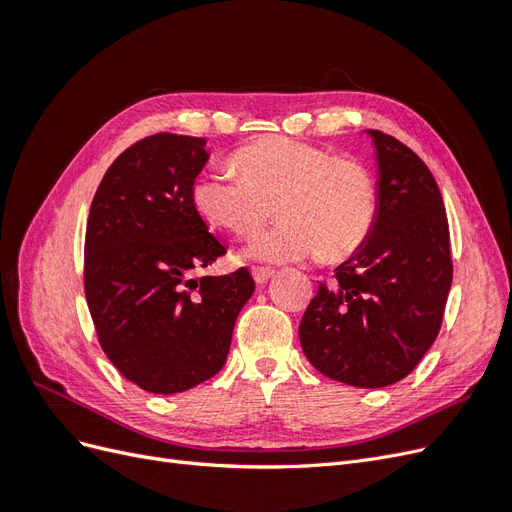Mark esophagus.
<instances>
[{
    "mask_svg": "<svg viewBox=\"0 0 512 512\" xmlns=\"http://www.w3.org/2000/svg\"><path fill=\"white\" fill-rule=\"evenodd\" d=\"M252 275H254L256 284H267L271 277L275 275V271L269 269V267H252Z\"/></svg>",
    "mask_w": 512,
    "mask_h": 512,
    "instance_id": "1",
    "label": "esophagus"
}]
</instances>
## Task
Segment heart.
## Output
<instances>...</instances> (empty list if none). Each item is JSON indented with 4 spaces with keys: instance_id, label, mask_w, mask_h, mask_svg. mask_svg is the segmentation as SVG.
I'll use <instances>...</instances> for the list:
<instances>
[{
    "instance_id": "b5f03b06",
    "label": "heart",
    "mask_w": 512,
    "mask_h": 512,
    "mask_svg": "<svg viewBox=\"0 0 512 512\" xmlns=\"http://www.w3.org/2000/svg\"><path fill=\"white\" fill-rule=\"evenodd\" d=\"M235 175L209 170L192 185V205L207 224L250 237L275 213L280 226L256 237L245 254L282 265L324 256L342 260L369 239L378 218V188L356 158L267 136L230 160Z\"/></svg>"
}]
</instances>
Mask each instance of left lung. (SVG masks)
<instances>
[{"mask_svg":"<svg viewBox=\"0 0 512 512\" xmlns=\"http://www.w3.org/2000/svg\"><path fill=\"white\" fill-rule=\"evenodd\" d=\"M378 160V218L369 239L320 284L299 324L307 361L359 389L404 380L436 342L453 282L438 183L397 138L367 130Z\"/></svg>","mask_w":512,"mask_h":512,"instance_id":"1","label":"left lung"}]
</instances>
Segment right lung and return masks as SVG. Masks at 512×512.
<instances>
[{
	"instance_id": "obj_1",
	"label": "right lung",
	"mask_w": 512,
	"mask_h": 512,
	"mask_svg": "<svg viewBox=\"0 0 512 512\" xmlns=\"http://www.w3.org/2000/svg\"><path fill=\"white\" fill-rule=\"evenodd\" d=\"M207 141L160 132L106 170L85 232V297L104 354L138 389L173 395L224 367L254 292L245 267L192 277L226 254L192 205Z\"/></svg>"
}]
</instances>
